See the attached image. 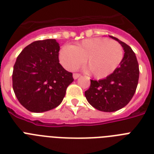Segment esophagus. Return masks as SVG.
Segmentation results:
<instances>
[{
  "label": "esophagus",
  "instance_id": "esophagus-1",
  "mask_svg": "<svg viewBox=\"0 0 154 154\" xmlns=\"http://www.w3.org/2000/svg\"><path fill=\"white\" fill-rule=\"evenodd\" d=\"M80 76H81V75L78 74V73H73V75H72V77H73V79L74 80L77 79V78H78Z\"/></svg>",
  "mask_w": 154,
  "mask_h": 154
}]
</instances>
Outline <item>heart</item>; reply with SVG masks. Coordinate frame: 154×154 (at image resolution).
Returning a JSON list of instances; mask_svg holds the SVG:
<instances>
[{
  "label": "heart",
  "mask_w": 154,
  "mask_h": 154,
  "mask_svg": "<svg viewBox=\"0 0 154 154\" xmlns=\"http://www.w3.org/2000/svg\"><path fill=\"white\" fill-rule=\"evenodd\" d=\"M123 48L113 40L94 37L83 40L71 46L65 45L59 53L60 64L68 70H73L86 63L91 74L97 78L108 77L121 64Z\"/></svg>",
  "instance_id": "obj_1"
}]
</instances>
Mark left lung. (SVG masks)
I'll return each mask as SVG.
<instances>
[{
	"label": "left lung",
	"instance_id": "8db88e82",
	"mask_svg": "<svg viewBox=\"0 0 154 154\" xmlns=\"http://www.w3.org/2000/svg\"><path fill=\"white\" fill-rule=\"evenodd\" d=\"M123 48L124 57L120 66L104 79L91 80L90 87L85 92L88 102L103 112H115L125 107L134 97L139 79V65L130 47L116 37Z\"/></svg>",
	"mask_w": 154,
	"mask_h": 154
}]
</instances>
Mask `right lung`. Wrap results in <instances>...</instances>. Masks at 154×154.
Instances as JSON below:
<instances>
[{
  "instance_id": "add662e5",
  "label": "right lung",
  "mask_w": 154,
  "mask_h": 154,
  "mask_svg": "<svg viewBox=\"0 0 154 154\" xmlns=\"http://www.w3.org/2000/svg\"><path fill=\"white\" fill-rule=\"evenodd\" d=\"M55 39L37 41L23 49L13 72V88L19 102L30 112H42L60 105L72 73L59 63Z\"/></svg>"
}]
</instances>
